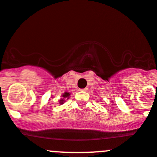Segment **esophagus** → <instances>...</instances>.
I'll return each instance as SVG.
<instances>
[{
  "label": "esophagus",
  "instance_id": "1",
  "mask_svg": "<svg viewBox=\"0 0 157 157\" xmlns=\"http://www.w3.org/2000/svg\"><path fill=\"white\" fill-rule=\"evenodd\" d=\"M81 90H83V91H87V90H88V88H83V89H81Z\"/></svg>",
  "mask_w": 157,
  "mask_h": 157
}]
</instances>
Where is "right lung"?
Segmentation results:
<instances>
[{"instance_id":"right-lung-1","label":"right lung","mask_w":157,"mask_h":157,"mask_svg":"<svg viewBox=\"0 0 157 157\" xmlns=\"http://www.w3.org/2000/svg\"><path fill=\"white\" fill-rule=\"evenodd\" d=\"M69 96H70V94L69 92H65L64 94H63L62 98H60V100L59 101V103L60 105L63 104V103L66 102V99H69Z\"/></svg>"}]
</instances>
